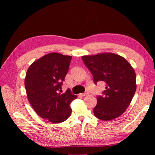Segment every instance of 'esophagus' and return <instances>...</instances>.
<instances>
[{
	"mask_svg": "<svg viewBox=\"0 0 155 155\" xmlns=\"http://www.w3.org/2000/svg\"><path fill=\"white\" fill-rule=\"evenodd\" d=\"M88 94H89L88 92H84V93H83V94H81V96H85L88 95Z\"/></svg>",
	"mask_w": 155,
	"mask_h": 155,
	"instance_id": "34e87169",
	"label": "esophagus"
}]
</instances>
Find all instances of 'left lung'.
I'll use <instances>...</instances> for the list:
<instances>
[{
	"mask_svg": "<svg viewBox=\"0 0 155 155\" xmlns=\"http://www.w3.org/2000/svg\"><path fill=\"white\" fill-rule=\"evenodd\" d=\"M82 59L92 74L94 83H106L104 95L97 97L94 114L104 121L118 118L129 106L137 89L133 68L125 58L112 53L85 55Z\"/></svg>",
	"mask_w": 155,
	"mask_h": 155,
	"instance_id": "left-lung-1",
	"label": "left lung"
}]
</instances>
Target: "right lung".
Segmentation results:
<instances>
[{
    "label": "right lung",
    "instance_id": "right-lung-1",
    "mask_svg": "<svg viewBox=\"0 0 155 155\" xmlns=\"http://www.w3.org/2000/svg\"><path fill=\"white\" fill-rule=\"evenodd\" d=\"M71 59L72 56L58 53L46 54L33 63L26 74L25 85L30 104L40 117L54 124L68 118L70 104L77 98L70 89L61 94Z\"/></svg>",
    "mask_w": 155,
    "mask_h": 155
}]
</instances>
